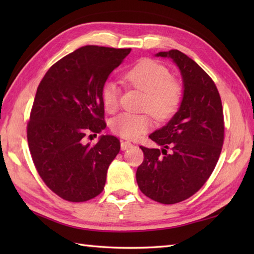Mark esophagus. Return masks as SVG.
I'll return each instance as SVG.
<instances>
[{"label":"esophagus","mask_w":254,"mask_h":254,"mask_svg":"<svg viewBox=\"0 0 254 254\" xmlns=\"http://www.w3.org/2000/svg\"><path fill=\"white\" fill-rule=\"evenodd\" d=\"M132 144L130 142H122L121 143V149L122 150H127V148H131Z\"/></svg>","instance_id":"1"}]
</instances>
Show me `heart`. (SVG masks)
Instances as JSON below:
<instances>
[{
  "label": "heart",
  "mask_w": 254,
  "mask_h": 254,
  "mask_svg": "<svg viewBox=\"0 0 254 254\" xmlns=\"http://www.w3.org/2000/svg\"><path fill=\"white\" fill-rule=\"evenodd\" d=\"M124 80L132 87L145 93L143 109L165 120L175 115L182 99L180 84L172 79L169 69L153 60H143L124 74ZM120 89L116 83L109 82L102 89V102L108 112L116 111ZM152 126L147 115L123 112L112 119L111 128L126 138H137Z\"/></svg>",
  "instance_id": "b5f03b06"
}]
</instances>
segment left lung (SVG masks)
<instances>
[{
  "label": "left lung",
  "mask_w": 254,
  "mask_h": 254,
  "mask_svg": "<svg viewBox=\"0 0 254 254\" xmlns=\"http://www.w3.org/2000/svg\"><path fill=\"white\" fill-rule=\"evenodd\" d=\"M176 63L182 77L179 109L149 138L161 148L141 146L144 161L136 171L139 190L163 204L192 196L207 181L224 143V115L216 85L204 69L179 50L158 52Z\"/></svg>",
  "instance_id": "8db88e82"
}]
</instances>
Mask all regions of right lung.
<instances>
[{"label": "right lung", "mask_w": 254, "mask_h": 254, "mask_svg": "<svg viewBox=\"0 0 254 254\" xmlns=\"http://www.w3.org/2000/svg\"><path fill=\"white\" fill-rule=\"evenodd\" d=\"M130 52L82 47L53 64L38 86L27 126L29 150L41 179L66 201L100 194L120 152L115 136L101 135L95 145L86 144L85 136L106 127L102 89Z\"/></svg>", "instance_id": "1"}]
</instances>
